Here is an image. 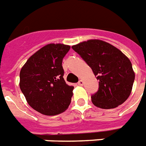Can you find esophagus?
<instances>
[{"instance_id":"34e87169","label":"esophagus","mask_w":146,"mask_h":146,"mask_svg":"<svg viewBox=\"0 0 146 146\" xmlns=\"http://www.w3.org/2000/svg\"><path fill=\"white\" fill-rule=\"evenodd\" d=\"M83 83H84V82H83L82 80H79V81H78V85H83Z\"/></svg>"}]
</instances>
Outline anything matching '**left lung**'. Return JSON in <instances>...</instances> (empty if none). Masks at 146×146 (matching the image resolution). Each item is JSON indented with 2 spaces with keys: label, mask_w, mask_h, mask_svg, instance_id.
<instances>
[{
  "label": "left lung",
  "mask_w": 146,
  "mask_h": 146,
  "mask_svg": "<svg viewBox=\"0 0 146 146\" xmlns=\"http://www.w3.org/2000/svg\"><path fill=\"white\" fill-rule=\"evenodd\" d=\"M98 80V91L92 102L109 109L125 102L131 94L135 73L130 60L120 50L101 40H89L73 45Z\"/></svg>",
  "instance_id": "obj_1"
}]
</instances>
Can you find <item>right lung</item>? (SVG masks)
<instances>
[{"label": "right lung", "instance_id": "add662e5", "mask_svg": "<svg viewBox=\"0 0 146 146\" xmlns=\"http://www.w3.org/2000/svg\"><path fill=\"white\" fill-rule=\"evenodd\" d=\"M70 46L49 44L31 56L20 72V88L29 106L46 115L63 112L74 87L67 85L62 61Z\"/></svg>", "mask_w": 146, "mask_h": 146}]
</instances>
